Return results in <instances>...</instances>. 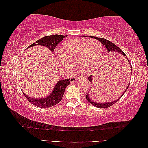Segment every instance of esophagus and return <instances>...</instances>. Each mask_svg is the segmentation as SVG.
<instances>
[{
  "mask_svg": "<svg viewBox=\"0 0 148 148\" xmlns=\"http://www.w3.org/2000/svg\"><path fill=\"white\" fill-rule=\"evenodd\" d=\"M79 78H81V77H71V78H70V82H75L77 81H78Z\"/></svg>",
  "mask_w": 148,
  "mask_h": 148,
  "instance_id": "1",
  "label": "esophagus"
}]
</instances>
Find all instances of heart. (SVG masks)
Here are the masks:
<instances>
[{
	"mask_svg": "<svg viewBox=\"0 0 148 148\" xmlns=\"http://www.w3.org/2000/svg\"><path fill=\"white\" fill-rule=\"evenodd\" d=\"M102 53V45L98 40L73 38L63 44L58 66L63 71L69 72L75 68V63L79 69L89 71L100 64Z\"/></svg>",
	"mask_w": 148,
	"mask_h": 148,
	"instance_id": "1",
	"label": "heart"
}]
</instances>
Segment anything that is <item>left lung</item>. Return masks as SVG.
Here are the masks:
<instances>
[{"label": "left lung", "mask_w": 148, "mask_h": 148, "mask_svg": "<svg viewBox=\"0 0 148 148\" xmlns=\"http://www.w3.org/2000/svg\"><path fill=\"white\" fill-rule=\"evenodd\" d=\"M92 37L98 40L100 42H101V44L105 46L106 50H107L108 53L114 52L115 53L114 54H117V55L121 54L124 56H126L125 54L123 52V50L121 49H120L117 46H116L115 44H113V42H111V41L106 40L105 38H103L96 37ZM129 62L130 64V67H132L131 64L130 63L129 60ZM92 75H90L88 77V79L90 81V83H92ZM117 83H119V84H117V86L112 88L113 90H114L113 92H115V94L117 95V97H116V99H117V100L112 101H110V102H103V101H101V103L100 101H99V102L98 101V102H97V100L96 99H94L93 96L92 91L90 92H88L87 93L86 96V100H88L91 104H92L94 106H96V107L98 108H107L110 107V106L113 105V104L115 103L117 101H118L121 98V97H122L123 95H124L125 92L127 91V90L130 85V81H129V79L128 80L122 79V81H119ZM91 88H92V86H91ZM111 90H112V89H111Z\"/></svg>", "instance_id": "left-lung-1"}]
</instances>
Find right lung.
<instances>
[{
	"instance_id": "add662e5",
	"label": "right lung",
	"mask_w": 148,
	"mask_h": 148,
	"mask_svg": "<svg viewBox=\"0 0 148 148\" xmlns=\"http://www.w3.org/2000/svg\"><path fill=\"white\" fill-rule=\"evenodd\" d=\"M66 37V35H54L47 36V37H42L40 39L37 40L35 43H33L28 48H30L33 46L40 45L45 46L51 50L52 52H54V48L56 47L64 39V38ZM70 83L69 79L60 80L57 82V84H56L55 87L53 89L52 93L48 96L47 98H32L31 97H28L26 94H24V95L27 99L28 101L31 102L33 105L37 106L38 108H50L52 106L56 105L60 101L62 100V97L64 96V92L66 87L69 85Z\"/></svg>"
}]
</instances>
